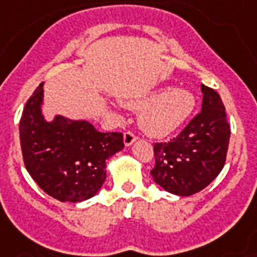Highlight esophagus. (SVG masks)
<instances>
[{"mask_svg":"<svg viewBox=\"0 0 257 257\" xmlns=\"http://www.w3.org/2000/svg\"><path fill=\"white\" fill-rule=\"evenodd\" d=\"M137 141V135L134 133H131V131H126V133L123 134V142H124V146H131V144L134 143V142Z\"/></svg>","mask_w":257,"mask_h":257,"instance_id":"obj_1","label":"esophagus"}]
</instances>
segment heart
<instances>
[{
  "mask_svg": "<svg viewBox=\"0 0 257 257\" xmlns=\"http://www.w3.org/2000/svg\"><path fill=\"white\" fill-rule=\"evenodd\" d=\"M194 95L185 89H165L150 97L134 99L126 106L140 110L141 127L148 135L164 138L179 130L194 109Z\"/></svg>",
  "mask_w": 257,
  "mask_h": 257,
  "instance_id": "obj_1",
  "label": "heart"
}]
</instances>
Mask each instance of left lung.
I'll use <instances>...</instances> for the list:
<instances>
[{"label": "left lung", "instance_id": "1", "mask_svg": "<svg viewBox=\"0 0 257 257\" xmlns=\"http://www.w3.org/2000/svg\"><path fill=\"white\" fill-rule=\"evenodd\" d=\"M201 90L200 113L177 137L154 144L155 182L182 197L201 192L219 175L230 142V126L219 94L206 85Z\"/></svg>", "mask_w": 257, "mask_h": 257}]
</instances>
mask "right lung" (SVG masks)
Returning <instances> with one entry per match:
<instances>
[{"mask_svg":"<svg viewBox=\"0 0 257 257\" xmlns=\"http://www.w3.org/2000/svg\"><path fill=\"white\" fill-rule=\"evenodd\" d=\"M43 82L23 109L19 138L23 163L34 181L55 200L81 202L97 194L106 160L124 147L122 133H99L86 120L42 115Z\"/></svg>","mask_w":257,"mask_h":257,"instance_id":"1","label":"right lung"}]
</instances>
